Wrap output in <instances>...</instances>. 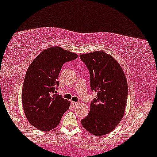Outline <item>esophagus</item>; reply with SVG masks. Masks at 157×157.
Returning <instances> with one entry per match:
<instances>
[{
    "label": "esophagus",
    "mask_w": 157,
    "mask_h": 157,
    "mask_svg": "<svg viewBox=\"0 0 157 157\" xmlns=\"http://www.w3.org/2000/svg\"><path fill=\"white\" fill-rule=\"evenodd\" d=\"M71 105L74 107L76 106L77 105H78V102H75V101H71Z\"/></svg>",
    "instance_id": "1"
}]
</instances>
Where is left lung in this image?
Listing matches in <instances>:
<instances>
[{
  "mask_svg": "<svg viewBox=\"0 0 157 157\" xmlns=\"http://www.w3.org/2000/svg\"><path fill=\"white\" fill-rule=\"evenodd\" d=\"M90 74L92 91L97 93L90 111L81 120L83 128L94 136L114 129L125 113L128 86L125 74L114 58L102 51L80 55Z\"/></svg>",
  "mask_w": 157,
  "mask_h": 157,
  "instance_id": "8db88e82",
  "label": "left lung"
}]
</instances>
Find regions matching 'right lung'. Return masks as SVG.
I'll use <instances>...</instances> for the list:
<instances>
[{
    "label": "right lung",
    "mask_w": 157,
    "mask_h": 157,
    "mask_svg": "<svg viewBox=\"0 0 157 157\" xmlns=\"http://www.w3.org/2000/svg\"><path fill=\"white\" fill-rule=\"evenodd\" d=\"M77 57L61 47H51L40 52L28 68L22 104L28 121L38 129L47 132L56 127L69 108L71 101L55 93L62 66Z\"/></svg>",
    "instance_id": "add662e5"
}]
</instances>
